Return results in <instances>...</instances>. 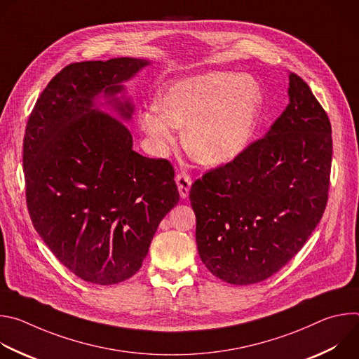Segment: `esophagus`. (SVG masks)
Listing matches in <instances>:
<instances>
[{
    "label": "esophagus",
    "instance_id": "obj_1",
    "mask_svg": "<svg viewBox=\"0 0 359 359\" xmlns=\"http://www.w3.org/2000/svg\"><path fill=\"white\" fill-rule=\"evenodd\" d=\"M176 184H177L180 197L186 198L189 196V190H190V186H191V177L184 172L177 173L176 175Z\"/></svg>",
    "mask_w": 359,
    "mask_h": 359
}]
</instances>
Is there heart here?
<instances>
[{"label": "heart", "mask_w": 359, "mask_h": 359, "mask_svg": "<svg viewBox=\"0 0 359 359\" xmlns=\"http://www.w3.org/2000/svg\"><path fill=\"white\" fill-rule=\"evenodd\" d=\"M262 90L254 79L212 71L182 79L156 99V109L139 114L142 130L165 151L175 144V129L186 128L184 146L204 165H220L248 144L257 128Z\"/></svg>", "instance_id": "1"}]
</instances>
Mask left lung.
I'll return each mask as SVG.
<instances>
[{
    "label": "left lung",
    "instance_id": "obj_1",
    "mask_svg": "<svg viewBox=\"0 0 359 359\" xmlns=\"http://www.w3.org/2000/svg\"><path fill=\"white\" fill-rule=\"evenodd\" d=\"M290 104L267 135L190 189L203 264L236 285L283 269L320 223L328 200L331 123L310 86L290 74Z\"/></svg>",
    "mask_w": 359,
    "mask_h": 359
}]
</instances>
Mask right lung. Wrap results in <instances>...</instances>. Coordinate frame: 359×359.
Wrapping results in <instances>:
<instances>
[{
    "mask_svg": "<svg viewBox=\"0 0 359 359\" xmlns=\"http://www.w3.org/2000/svg\"><path fill=\"white\" fill-rule=\"evenodd\" d=\"M149 62L136 58L67 65L39 95L27 122L22 166L29 217L55 257L79 278L111 285L139 271L162 219L180 196L168 159L133 150L121 119L94 99L114 97Z\"/></svg>",
    "mask_w": 359,
    "mask_h": 359,
    "instance_id": "right-lung-1",
    "label": "right lung"
}]
</instances>
